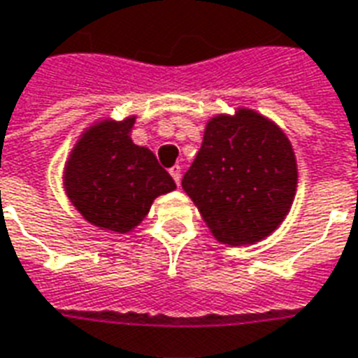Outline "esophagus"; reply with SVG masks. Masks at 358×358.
<instances>
[{
  "label": "esophagus",
  "mask_w": 358,
  "mask_h": 358,
  "mask_svg": "<svg viewBox=\"0 0 358 358\" xmlns=\"http://www.w3.org/2000/svg\"><path fill=\"white\" fill-rule=\"evenodd\" d=\"M169 172H171V176L174 178V182H176V184L180 186V178H182V169H180L178 165H174V166H171V169H169Z\"/></svg>",
  "instance_id": "34e87169"
}]
</instances>
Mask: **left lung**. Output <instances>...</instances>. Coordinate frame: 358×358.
Wrapping results in <instances>:
<instances>
[{
    "instance_id": "1",
    "label": "left lung",
    "mask_w": 358,
    "mask_h": 358,
    "mask_svg": "<svg viewBox=\"0 0 358 358\" xmlns=\"http://www.w3.org/2000/svg\"><path fill=\"white\" fill-rule=\"evenodd\" d=\"M296 184L287 134L246 108L206 123L201 150L182 178L214 237L231 246L271 235L292 206Z\"/></svg>"
}]
</instances>
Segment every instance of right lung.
I'll use <instances>...</instances> for the list:
<instances>
[{"label": "right lung", "instance_id": "obj_1", "mask_svg": "<svg viewBox=\"0 0 358 358\" xmlns=\"http://www.w3.org/2000/svg\"><path fill=\"white\" fill-rule=\"evenodd\" d=\"M134 119H104L87 129L64 166L66 195L100 229L131 231L150 213L153 199L176 189L155 155L131 140Z\"/></svg>", "mask_w": 358, "mask_h": 358}]
</instances>
